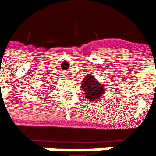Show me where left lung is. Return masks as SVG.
<instances>
[{
    "mask_svg": "<svg viewBox=\"0 0 156 156\" xmlns=\"http://www.w3.org/2000/svg\"><path fill=\"white\" fill-rule=\"evenodd\" d=\"M81 88L84 91L85 98L90 101H96L101 98L104 94V85L101 84L99 81L94 78L93 75H87L81 84Z\"/></svg>",
    "mask_w": 156,
    "mask_h": 156,
    "instance_id": "obj_1",
    "label": "left lung"
}]
</instances>
